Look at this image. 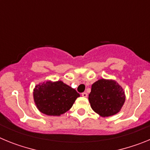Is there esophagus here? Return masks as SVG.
Segmentation results:
<instances>
[{"label":"esophagus","instance_id":"1","mask_svg":"<svg viewBox=\"0 0 150 150\" xmlns=\"http://www.w3.org/2000/svg\"><path fill=\"white\" fill-rule=\"evenodd\" d=\"M82 96L84 97V98H86V97L88 96V94H87L86 92H83V93H82Z\"/></svg>","mask_w":150,"mask_h":150}]
</instances>
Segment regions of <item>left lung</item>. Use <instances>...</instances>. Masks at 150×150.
Masks as SVG:
<instances>
[{
    "label": "left lung",
    "mask_w": 150,
    "mask_h": 150,
    "mask_svg": "<svg viewBox=\"0 0 150 150\" xmlns=\"http://www.w3.org/2000/svg\"><path fill=\"white\" fill-rule=\"evenodd\" d=\"M88 101L91 109L99 116H113L121 110L125 101V91L113 79H98L91 85Z\"/></svg>",
    "instance_id": "left-lung-1"
}]
</instances>
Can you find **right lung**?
<instances>
[{"instance_id":"1","label":"right lung","mask_w":150,"mask_h":150,"mask_svg":"<svg viewBox=\"0 0 150 150\" xmlns=\"http://www.w3.org/2000/svg\"><path fill=\"white\" fill-rule=\"evenodd\" d=\"M33 96L40 112L59 116L71 109L79 94L62 81L48 80L36 85Z\"/></svg>"}]
</instances>
